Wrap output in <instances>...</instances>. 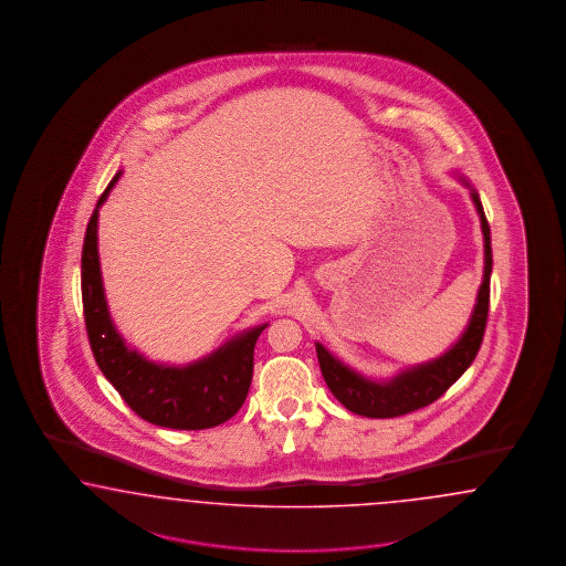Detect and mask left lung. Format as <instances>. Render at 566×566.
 Wrapping results in <instances>:
<instances>
[{
  "instance_id": "1",
  "label": "left lung",
  "mask_w": 566,
  "mask_h": 566,
  "mask_svg": "<svg viewBox=\"0 0 566 566\" xmlns=\"http://www.w3.org/2000/svg\"><path fill=\"white\" fill-rule=\"evenodd\" d=\"M459 180L471 190V201L478 209L481 234H483V277H481L480 291H478L475 307L471 311L469 324L459 336V340L450 344V348L440 357L405 367L386 379L363 376L350 365L334 357L324 344L315 343L317 360H319L327 388L348 411L371 417V419H390V417H400V415L423 409L444 395L446 390L463 376L469 365L478 357L483 332H485V322H488V307H490L492 240H490V223L485 220L478 190L471 187V182L464 178L463 174H459Z\"/></svg>"
}]
</instances>
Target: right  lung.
Listing matches in <instances>:
<instances>
[{
	"mask_svg": "<svg viewBox=\"0 0 566 566\" xmlns=\"http://www.w3.org/2000/svg\"><path fill=\"white\" fill-rule=\"evenodd\" d=\"M120 176L118 171L103 190L86 223L81 259L83 308L93 357L124 402L145 421L170 429L216 428L234 417L249 395L255 343L268 324L240 332L187 365L155 363L126 344L107 307L97 247L99 209Z\"/></svg>",
	"mask_w": 566,
	"mask_h": 566,
	"instance_id": "obj_1",
	"label": "right lung"
}]
</instances>
